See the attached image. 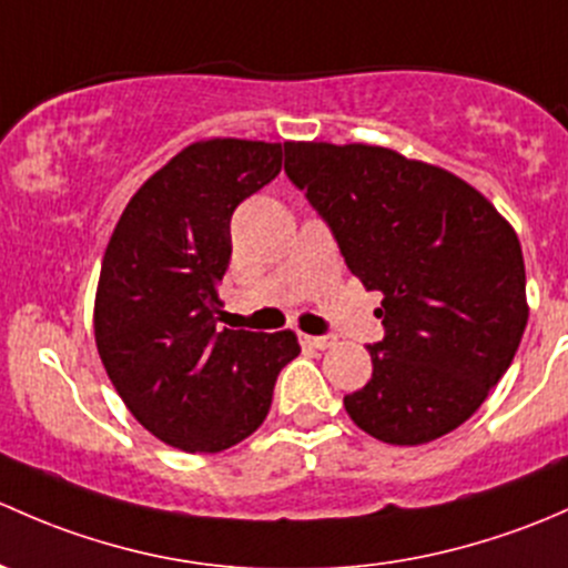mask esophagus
Here are the masks:
<instances>
[{"label": "esophagus", "instance_id": "obj_1", "mask_svg": "<svg viewBox=\"0 0 568 568\" xmlns=\"http://www.w3.org/2000/svg\"><path fill=\"white\" fill-rule=\"evenodd\" d=\"M301 342L308 344V347H314V349H331L333 344H336V336H308V333H303Z\"/></svg>", "mask_w": 568, "mask_h": 568}]
</instances>
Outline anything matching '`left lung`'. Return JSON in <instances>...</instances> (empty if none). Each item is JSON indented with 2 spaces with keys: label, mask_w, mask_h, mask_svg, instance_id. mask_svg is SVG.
<instances>
[{
  "label": "left lung",
  "mask_w": 568,
  "mask_h": 568,
  "mask_svg": "<svg viewBox=\"0 0 568 568\" xmlns=\"http://www.w3.org/2000/svg\"><path fill=\"white\" fill-rule=\"evenodd\" d=\"M284 155L349 271L383 292L372 379L344 410L390 446L448 435L498 385L528 325L517 232L457 174L396 150L284 142Z\"/></svg>",
  "instance_id": "1"
}]
</instances>
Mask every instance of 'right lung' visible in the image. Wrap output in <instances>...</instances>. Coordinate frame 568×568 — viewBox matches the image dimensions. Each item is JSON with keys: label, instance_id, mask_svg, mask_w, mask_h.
<instances>
[{"label": "right lung", "instance_id": "obj_1", "mask_svg": "<svg viewBox=\"0 0 568 568\" xmlns=\"http://www.w3.org/2000/svg\"><path fill=\"white\" fill-rule=\"evenodd\" d=\"M282 172V144L194 142L131 196L95 295V344L133 418L166 446L219 454L260 429L292 331H219L230 221Z\"/></svg>", "mask_w": 568, "mask_h": 568}]
</instances>
